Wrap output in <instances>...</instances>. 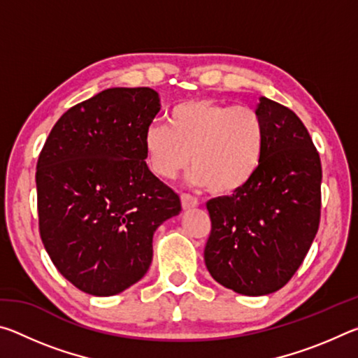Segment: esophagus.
<instances>
[{
    "label": "esophagus",
    "mask_w": 358,
    "mask_h": 358,
    "mask_svg": "<svg viewBox=\"0 0 358 358\" xmlns=\"http://www.w3.org/2000/svg\"><path fill=\"white\" fill-rule=\"evenodd\" d=\"M181 199V207L183 210H191V208H196L199 205V201L194 196H189V194H181L180 196Z\"/></svg>",
    "instance_id": "1"
}]
</instances>
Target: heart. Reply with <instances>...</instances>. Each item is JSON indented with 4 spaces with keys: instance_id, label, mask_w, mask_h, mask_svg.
<instances>
[{
    "instance_id": "obj_1",
    "label": "heart",
    "mask_w": 358,
    "mask_h": 358,
    "mask_svg": "<svg viewBox=\"0 0 358 358\" xmlns=\"http://www.w3.org/2000/svg\"><path fill=\"white\" fill-rule=\"evenodd\" d=\"M169 126L151 123L143 134L150 171L171 180L192 164L189 181L216 196L243 189L264 161L266 129L260 113L248 106L191 99L173 106Z\"/></svg>"
}]
</instances>
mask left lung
Wrapping results in <instances>:
<instances>
[{
  "instance_id": "left-lung-1",
  "label": "left lung",
  "mask_w": 358,
  "mask_h": 358,
  "mask_svg": "<svg viewBox=\"0 0 358 358\" xmlns=\"http://www.w3.org/2000/svg\"><path fill=\"white\" fill-rule=\"evenodd\" d=\"M266 145L250 185L211 199V232L205 265L213 280L250 296L276 292L299 270L320 220L322 167L301 120L278 102L260 98Z\"/></svg>"
}]
</instances>
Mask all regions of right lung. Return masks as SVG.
<instances>
[{
  "instance_id": "right-lung-1",
  "label": "right lung",
  "mask_w": 358,
  "mask_h": 358,
  "mask_svg": "<svg viewBox=\"0 0 358 358\" xmlns=\"http://www.w3.org/2000/svg\"><path fill=\"white\" fill-rule=\"evenodd\" d=\"M155 90L108 88L71 107L38 159L39 232L53 265L82 292L120 294L142 280L153 235L181 211L145 162Z\"/></svg>"
}]
</instances>
